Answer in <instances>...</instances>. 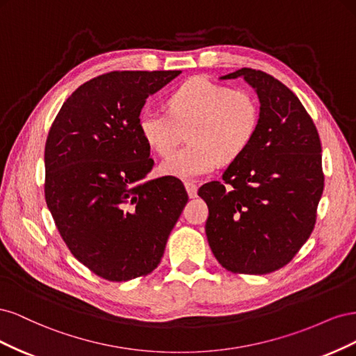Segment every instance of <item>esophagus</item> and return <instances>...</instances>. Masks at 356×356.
Listing matches in <instances>:
<instances>
[{
	"mask_svg": "<svg viewBox=\"0 0 356 356\" xmlns=\"http://www.w3.org/2000/svg\"><path fill=\"white\" fill-rule=\"evenodd\" d=\"M186 190H187V193H188V197L190 199H195L196 196H197V186L195 184V182H186Z\"/></svg>",
	"mask_w": 356,
	"mask_h": 356,
	"instance_id": "34e87169",
	"label": "esophagus"
}]
</instances>
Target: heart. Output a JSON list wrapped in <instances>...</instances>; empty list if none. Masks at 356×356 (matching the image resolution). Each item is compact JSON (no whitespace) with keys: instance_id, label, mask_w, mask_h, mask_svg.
I'll list each match as a JSON object with an SVG mask.
<instances>
[{"instance_id":"1","label":"heart","mask_w":356,"mask_h":356,"mask_svg":"<svg viewBox=\"0 0 356 356\" xmlns=\"http://www.w3.org/2000/svg\"><path fill=\"white\" fill-rule=\"evenodd\" d=\"M166 111L145 108L138 129L144 143L167 156L190 127L191 144L161 161L163 175L196 179L217 169L222 157L233 160L251 145L260 123L255 96L243 89L195 77L169 95Z\"/></svg>"}]
</instances>
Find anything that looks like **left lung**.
<instances>
[{
    "mask_svg": "<svg viewBox=\"0 0 356 356\" xmlns=\"http://www.w3.org/2000/svg\"><path fill=\"white\" fill-rule=\"evenodd\" d=\"M243 79L260 101L251 145L222 174L199 188L204 225L218 263L234 273L266 275L288 264L315 227L324 190L321 141L300 99L272 75L251 68Z\"/></svg>",
    "mask_w": 356,
    "mask_h": 356,
    "instance_id": "obj_1",
    "label": "left lung"
}]
</instances>
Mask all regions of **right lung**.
<instances>
[{"mask_svg":"<svg viewBox=\"0 0 356 356\" xmlns=\"http://www.w3.org/2000/svg\"><path fill=\"white\" fill-rule=\"evenodd\" d=\"M181 71H113L63 102L46 141V202L72 255L104 279L153 272L188 200L182 182H143L154 161L139 135L148 96Z\"/></svg>","mask_w":356,"mask_h":356,"instance_id":"add662e5","label":"right lung"}]
</instances>
